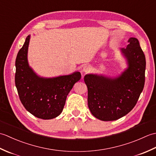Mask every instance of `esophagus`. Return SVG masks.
<instances>
[{
    "mask_svg": "<svg viewBox=\"0 0 156 156\" xmlns=\"http://www.w3.org/2000/svg\"><path fill=\"white\" fill-rule=\"evenodd\" d=\"M90 70H91V68H90V66L88 65H85L83 66V68H82V71L85 73L89 72Z\"/></svg>",
    "mask_w": 156,
    "mask_h": 156,
    "instance_id": "34e87169",
    "label": "esophagus"
}]
</instances>
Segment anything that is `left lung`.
I'll return each instance as SVG.
<instances>
[{
    "mask_svg": "<svg viewBox=\"0 0 156 156\" xmlns=\"http://www.w3.org/2000/svg\"><path fill=\"white\" fill-rule=\"evenodd\" d=\"M121 51L128 68L121 75L108 78L87 74L88 105L92 115L104 121H115L129 113L136 105L145 84V57L138 39L131 37Z\"/></svg>",
    "mask_w": 156,
    "mask_h": 156,
    "instance_id": "1",
    "label": "left lung"
}]
</instances>
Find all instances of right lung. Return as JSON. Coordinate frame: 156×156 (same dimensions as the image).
<instances>
[{"instance_id": "add662e5", "label": "right lung", "mask_w": 156, "mask_h": 156, "mask_svg": "<svg viewBox=\"0 0 156 156\" xmlns=\"http://www.w3.org/2000/svg\"><path fill=\"white\" fill-rule=\"evenodd\" d=\"M28 35L16 55L15 86L21 103L35 117L51 119L61 114L67 96L73 86L81 78L79 72L54 78H43L29 66Z\"/></svg>"}]
</instances>
